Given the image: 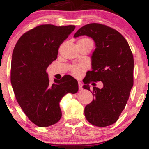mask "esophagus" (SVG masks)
Returning a JSON list of instances; mask_svg holds the SVG:
<instances>
[{"instance_id": "1", "label": "esophagus", "mask_w": 149, "mask_h": 149, "mask_svg": "<svg viewBox=\"0 0 149 149\" xmlns=\"http://www.w3.org/2000/svg\"><path fill=\"white\" fill-rule=\"evenodd\" d=\"M78 84H79V90H83V84H82V83H81V82H79Z\"/></svg>"}]
</instances>
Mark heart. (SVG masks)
<instances>
[{
    "label": "heart",
    "instance_id": "obj_1",
    "mask_svg": "<svg viewBox=\"0 0 149 149\" xmlns=\"http://www.w3.org/2000/svg\"><path fill=\"white\" fill-rule=\"evenodd\" d=\"M79 41H91V40L87 38L81 39V40H80ZM85 66L83 65V64H78V65H73L71 66L70 71L73 76L76 77H79L81 75L82 72H83V71H85Z\"/></svg>",
    "mask_w": 149,
    "mask_h": 149
}]
</instances>
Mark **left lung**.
Instances as JSON below:
<instances>
[{
	"label": "left lung",
	"instance_id": "8db88e82",
	"mask_svg": "<svg viewBox=\"0 0 149 149\" xmlns=\"http://www.w3.org/2000/svg\"><path fill=\"white\" fill-rule=\"evenodd\" d=\"M87 36L94 40L96 48L91 56L92 70L88 71L83 87L101 81L102 89L93 87L94 99L86 105L85 116L94 126L105 127L119 118L128 100L133 86L134 58L128 43L116 29L100 23H89L74 37Z\"/></svg>",
	"mask_w": 149,
	"mask_h": 149
}]
</instances>
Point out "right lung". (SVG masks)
I'll use <instances>...</instances> for the list:
<instances>
[{
    "instance_id": "obj_1",
    "label": "right lung",
    "mask_w": 149,
    "mask_h": 149,
    "mask_svg": "<svg viewBox=\"0 0 149 149\" xmlns=\"http://www.w3.org/2000/svg\"><path fill=\"white\" fill-rule=\"evenodd\" d=\"M74 29V25H39L21 36L13 52L10 82L15 95L30 121L39 127L58 122L61 99L79 90L78 82L70 75L51 83L46 72L57 58L60 46Z\"/></svg>"
}]
</instances>
